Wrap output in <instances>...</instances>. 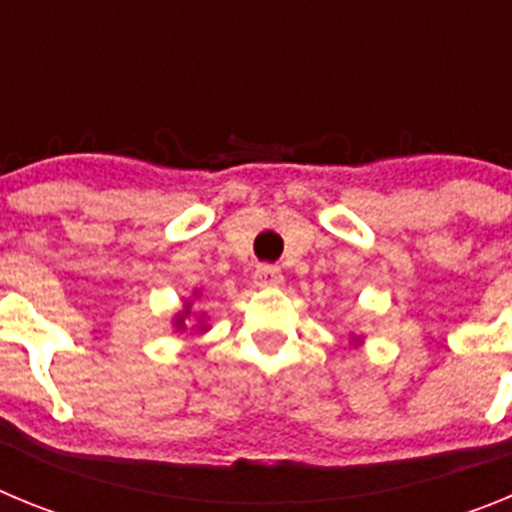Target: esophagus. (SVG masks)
<instances>
[{"mask_svg": "<svg viewBox=\"0 0 512 512\" xmlns=\"http://www.w3.org/2000/svg\"><path fill=\"white\" fill-rule=\"evenodd\" d=\"M282 271H279V266H271V264H261L259 269H256V274H253V282H256V287H279L282 284Z\"/></svg>", "mask_w": 512, "mask_h": 512, "instance_id": "34e87169", "label": "esophagus"}]
</instances>
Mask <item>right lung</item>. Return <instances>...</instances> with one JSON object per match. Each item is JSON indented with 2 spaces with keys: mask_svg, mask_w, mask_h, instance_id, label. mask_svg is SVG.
<instances>
[{
  "mask_svg": "<svg viewBox=\"0 0 512 512\" xmlns=\"http://www.w3.org/2000/svg\"><path fill=\"white\" fill-rule=\"evenodd\" d=\"M187 315H189V302L187 305H184V312H179V315H176V330H184L187 328V323H184V320H187ZM205 328V325H202V318H200V330Z\"/></svg>",
  "mask_w": 512,
  "mask_h": 512,
  "instance_id": "1",
  "label": "right lung"
}]
</instances>
